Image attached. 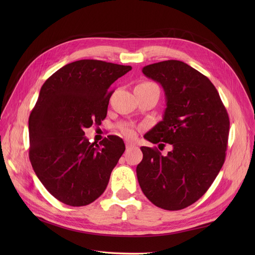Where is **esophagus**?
Segmentation results:
<instances>
[{"label": "esophagus", "instance_id": "esophagus-1", "mask_svg": "<svg viewBox=\"0 0 255 255\" xmlns=\"http://www.w3.org/2000/svg\"><path fill=\"white\" fill-rule=\"evenodd\" d=\"M125 144H126V148H127V149L134 148V146H135V143L133 142L132 140H129V139H126V140H125Z\"/></svg>", "mask_w": 255, "mask_h": 255}]
</instances>
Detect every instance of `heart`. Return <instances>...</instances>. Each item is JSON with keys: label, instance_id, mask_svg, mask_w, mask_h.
Returning a JSON list of instances; mask_svg holds the SVG:
<instances>
[{"label": "heart", "instance_id": "b5f03b06", "mask_svg": "<svg viewBox=\"0 0 255 255\" xmlns=\"http://www.w3.org/2000/svg\"><path fill=\"white\" fill-rule=\"evenodd\" d=\"M146 84H148V83H146ZM120 129H121V131H122L123 134L126 135V136H133V135H134V133H135L134 128H133V126H131L129 124L121 125Z\"/></svg>", "mask_w": 255, "mask_h": 255}]
</instances>
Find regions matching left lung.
<instances>
[{"label":"left lung","mask_w":255,"mask_h":255,"mask_svg":"<svg viewBox=\"0 0 255 255\" xmlns=\"http://www.w3.org/2000/svg\"><path fill=\"white\" fill-rule=\"evenodd\" d=\"M142 73L161 85L166 100L162 121L143 137L171 150L163 156L141 146L137 180L155 206L182 210L207 192L224 163L229 115L211 80L184 62L151 64Z\"/></svg>","instance_id":"1"}]
</instances>
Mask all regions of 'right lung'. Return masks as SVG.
Listing matches in <instances>:
<instances>
[{
	"instance_id": "obj_1",
	"label": "right lung",
	"mask_w": 255,
	"mask_h": 255,
	"mask_svg": "<svg viewBox=\"0 0 255 255\" xmlns=\"http://www.w3.org/2000/svg\"><path fill=\"white\" fill-rule=\"evenodd\" d=\"M131 69L79 60L63 66L40 90L29 118L30 161L46 190L65 205L82 207L96 200L125 151L119 136L91 143L84 130L101 124L114 93L110 87Z\"/></svg>"
}]
</instances>
